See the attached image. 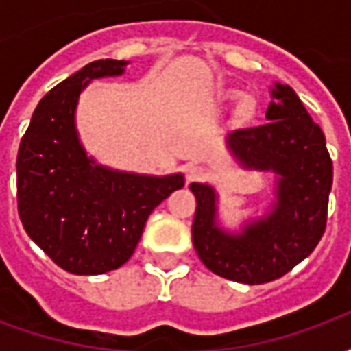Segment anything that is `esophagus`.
Returning <instances> with one entry per match:
<instances>
[{
  "label": "esophagus",
  "instance_id": "obj_1",
  "mask_svg": "<svg viewBox=\"0 0 351 351\" xmlns=\"http://www.w3.org/2000/svg\"><path fill=\"white\" fill-rule=\"evenodd\" d=\"M184 175H186V182H197L201 180L203 176H205V169L201 167V165H188L186 171H184Z\"/></svg>",
  "mask_w": 351,
  "mask_h": 351
}]
</instances>
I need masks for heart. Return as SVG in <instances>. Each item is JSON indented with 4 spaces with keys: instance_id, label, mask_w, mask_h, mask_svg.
<instances>
[{
    "instance_id": "obj_1",
    "label": "heart",
    "mask_w": 351,
    "mask_h": 351,
    "mask_svg": "<svg viewBox=\"0 0 351 351\" xmlns=\"http://www.w3.org/2000/svg\"><path fill=\"white\" fill-rule=\"evenodd\" d=\"M248 112H250V103H248V101H243L241 107H239V114L248 116Z\"/></svg>"
}]
</instances>
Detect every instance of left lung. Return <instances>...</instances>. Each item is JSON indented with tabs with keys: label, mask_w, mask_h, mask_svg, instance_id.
<instances>
[{
	"label": "left lung",
	"mask_w": 351,
	"mask_h": 351,
	"mask_svg": "<svg viewBox=\"0 0 351 351\" xmlns=\"http://www.w3.org/2000/svg\"><path fill=\"white\" fill-rule=\"evenodd\" d=\"M267 122L229 133L243 165L280 175L278 201L265 220L243 235L216 228V197L206 184H191L197 210L191 226L195 252L214 274L243 284H267L284 276L314 252L327 226L332 161L317 125L289 86L276 84Z\"/></svg>",
	"instance_id": "left-lung-1"
}]
</instances>
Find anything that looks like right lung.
Here are the masks:
<instances>
[{"label": "right lung", "instance_id": "add662e5", "mask_svg": "<svg viewBox=\"0 0 351 351\" xmlns=\"http://www.w3.org/2000/svg\"><path fill=\"white\" fill-rule=\"evenodd\" d=\"M125 62L97 60L50 90L35 108L16 158L19 216L29 239L71 274L122 267L148 216L184 186L182 175L141 176L95 165L75 131V107L88 80L123 73Z\"/></svg>", "mask_w": 351, "mask_h": 351}]
</instances>
